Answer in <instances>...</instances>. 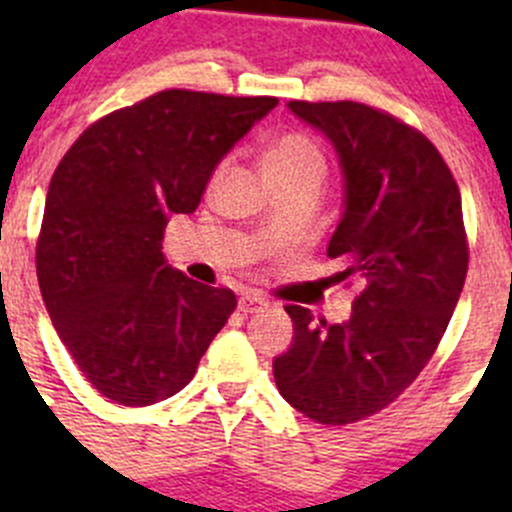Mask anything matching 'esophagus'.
I'll use <instances>...</instances> for the list:
<instances>
[{"instance_id":"34e87169","label":"esophagus","mask_w":512,"mask_h":512,"mask_svg":"<svg viewBox=\"0 0 512 512\" xmlns=\"http://www.w3.org/2000/svg\"><path fill=\"white\" fill-rule=\"evenodd\" d=\"M237 307H240V312H245V314L260 312L262 307H267V299L262 297V294L245 292V294H242V297H240V302H237Z\"/></svg>"}]
</instances>
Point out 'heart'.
Segmentation results:
<instances>
[{
  "label": "heart",
  "mask_w": 512,
  "mask_h": 512,
  "mask_svg": "<svg viewBox=\"0 0 512 512\" xmlns=\"http://www.w3.org/2000/svg\"><path fill=\"white\" fill-rule=\"evenodd\" d=\"M302 170H324L322 151L309 141L307 136L289 133L277 138L265 153V173L267 175H292Z\"/></svg>",
  "instance_id": "obj_1"
}]
</instances>
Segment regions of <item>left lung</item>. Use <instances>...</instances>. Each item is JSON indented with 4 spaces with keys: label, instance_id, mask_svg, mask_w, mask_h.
<instances>
[{
    "label": "left lung",
    "instance_id": "obj_1",
    "mask_svg": "<svg viewBox=\"0 0 512 512\" xmlns=\"http://www.w3.org/2000/svg\"><path fill=\"white\" fill-rule=\"evenodd\" d=\"M332 143L344 210L327 245L361 292L347 322L287 304L294 337L272 371L299 414L327 426L389 406L428 364L468 272L461 193L426 136L354 101H289Z\"/></svg>",
    "mask_w": 512,
    "mask_h": 512
}]
</instances>
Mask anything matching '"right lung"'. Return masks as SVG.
<instances>
[{"mask_svg":"<svg viewBox=\"0 0 512 512\" xmlns=\"http://www.w3.org/2000/svg\"><path fill=\"white\" fill-rule=\"evenodd\" d=\"M270 96L160 91L86 128L46 193L36 275L89 384L123 406L170 399L235 309V294L165 265L170 215L200 205Z\"/></svg>","mask_w":512,"mask_h":512,"instance_id":"obj_1","label":"right lung"}]
</instances>
